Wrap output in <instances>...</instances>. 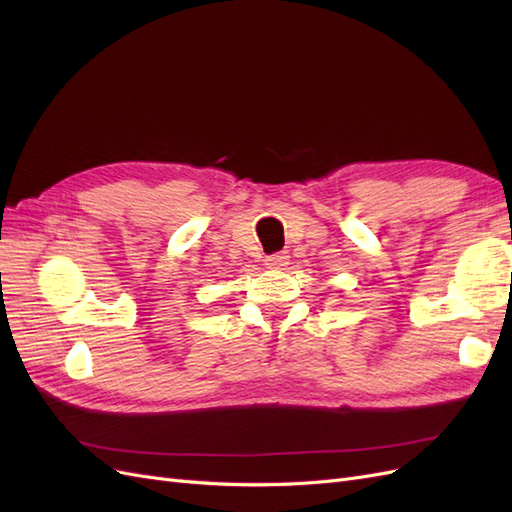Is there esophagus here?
<instances>
[{
	"label": "esophagus",
	"mask_w": 512,
	"mask_h": 512,
	"mask_svg": "<svg viewBox=\"0 0 512 512\" xmlns=\"http://www.w3.org/2000/svg\"><path fill=\"white\" fill-rule=\"evenodd\" d=\"M287 261H289V255L285 251L272 253L266 257V266L268 268H283V266H287Z\"/></svg>",
	"instance_id": "1"
}]
</instances>
